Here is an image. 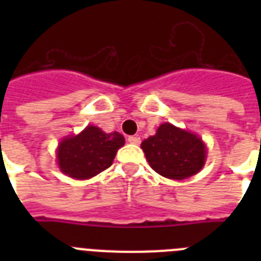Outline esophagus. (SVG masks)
I'll return each mask as SVG.
<instances>
[{"instance_id": "obj_1", "label": "esophagus", "mask_w": 261, "mask_h": 261, "mask_svg": "<svg viewBox=\"0 0 261 261\" xmlns=\"http://www.w3.org/2000/svg\"><path fill=\"white\" fill-rule=\"evenodd\" d=\"M126 140H128L129 144H133V145H140V142H141V138L138 137V136H129Z\"/></svg>"}]
</instances>
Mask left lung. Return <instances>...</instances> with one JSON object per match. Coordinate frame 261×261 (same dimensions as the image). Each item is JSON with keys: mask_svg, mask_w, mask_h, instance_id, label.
Wrapping results in <instances>:
<instances>
[{"mask_svg": "<svg viewBox=\"0 0 261 261\" xmlns=\"http://www.w3.org/2000/svg\"><path fill=\"white\" fill-rule=\"evenodd\" d=\"M141 149L154 171L174 180L197 174L206 158V146L199 136L170 123L162 124L155 135L144 140Z\"/></svg>", "mask_w": 261, "mask_h": 261, "instance_id": "1", "label": "left lung"}]
</instances>
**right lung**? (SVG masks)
<instances>
[{
    "mask_svg": "<svg viewBox=\"0 0 261 261\" xmlns=\"http://www.w3.org/2000/svg\"><path fill=\"white\" fill-rule=\"evenodd\" d=\"M124 144L125 140L119 132L105 133L98 126L89 125L80 135L69 136L60 142L57 163L64 174L85 180L110 167Z\"/></svg>",
    "mask_w": 261,
    "mask_h": 261,
    "instance_id": "obj_1",
    "label": "right lung"
}]
</instances>
